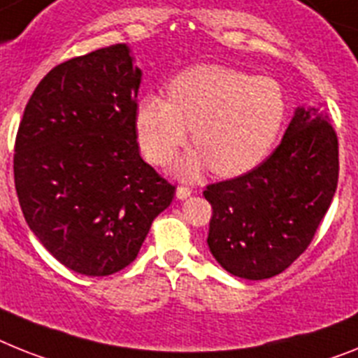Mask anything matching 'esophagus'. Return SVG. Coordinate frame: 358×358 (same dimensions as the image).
Returning <instances> with one entry per match:
<instances>
[{
	"instance_id": "obj_1",
	"label": "esophagus",
	"mask_w": 358,
	"mask_h": 358,
	"mask_svg": "<svg viewBox=\"0 0 358 358\" xmlns=\"http://www.w3.org/2000/svg\"><path fill=\"white\" fill-rule=\"evenodd\" d=\"M191 194H193V189L184 187V185L176 189V198H178V200H185V198H189Z\"/></svg>"
}]
</instances>
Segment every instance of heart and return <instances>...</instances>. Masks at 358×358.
Listing matches in <instances>:
<instances>
[{"instance_id": "1", "label": "heart", "mask_w": 358, "mask_h": 358, "mask_svg": "<svg viewBox=\"0 0 358 358\" xmlns=\"http://www.w3.org/2000/svg\"><path fill=\"white\" fill-rule=\"evenodd\" d=\"M169 100L143 96L136 109L138 140L155 164L169 162L193 129L196 151L180 158L174 174L196 178L209 165L238 176L262 164L280 136L287 114L280 83L220 65H196L167 87Z\"/></svg>"}]
</instances>
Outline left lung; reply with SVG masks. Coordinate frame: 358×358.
Instances as JSON below:
<instances>
[{"mask_svg":"<svg viewBox=\"0 0 358 358\" xmlns=\"http://www.w3.org/2000/svg\"><path fill=\"white\" fill-rule=\"evenodd\" d=\"M338 182V142L326 113L296 107L280 145L238 178L203 191L213 206L207 245L231 275L262 280L304 253Z\"/></svg>","mask_w":358,"mask_h":358,"instance_id":"8db88e82","label":"left lung"}]
</instances>
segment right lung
Masks as SVG:
<instances>
[{
  "label": "right lung",
  "mask_w": 358,
  "mask_h": 358,
  "mask_svg": "<svg viewBox=\"0 0 358 358\" xmlns=\"http://www.w3.org/2000/svg\"><path fill=\"white\" fill-rule=\"evenodd\" d=\"M142 71L110 45L59 63L27 103L14 147L23 216L58 262L107 276L133 262L174 187L140 156Z\"/></svg>",
  "instance_id": "right-lung-1"
}]
</instances>
